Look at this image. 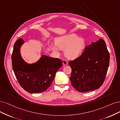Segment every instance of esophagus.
Segmentation results:
<instances>
[{"label": "esophagus", "instance_id": "esophagus-1", "mask_svg": "<svg viewBox=\"0 0 120 120\" xmlns=\"http://www.w3.org/2000/svg\"><path fill=\"white\" fill-rule=\"evenodd\" d=\"M62 62H63V65H64V66H66V65H67L68 64L67 61H66V60H65V59H63V60H62Z\"/></svg>", "mask_w": 120, "mask_h": 120}]
</instances>
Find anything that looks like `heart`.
<instances>
[{"instance_id": "heart-1", "label": "heart", "mask_w": 120, "mask_h": 120, "mask_svg": "<svg viewBox=\"0 0 120 120\" xmlns=\"http://www.w3.org/2000/svg\"><path fill=\"white\" fill-rule=\"evenodd\" d=\"M55 44H50V47L55 53L59 52L58 47L64 50L65 56L74 59L80 55L86 46L85 41L75 34H70L56 38Z\"/></svg>"}]
</instances>
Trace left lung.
I'll return each mask as SVG.
<instances>
[{
  "label": "left lung",
  "instance_id": "left-lung-1",
  "mask_svg": "<svg viewBox=\"0 0 120 120\" xmlns=\"http://www.w3.org/2000/svg\"><path fill=\"white\" fill-rule=\"evenodd\" d=\"M109 61L110 54L104 40L92 42L80 56L69 61L72 86L81 92L98 89L105 80Z\"/></svg>",
  "mask_w": 120,
  "mask_h": 120
}]
</instances>
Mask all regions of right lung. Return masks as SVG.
Segmentation results:
<instances>
[{
  "instance_id": "1",
  "label": "right lung",
  "mask_w": 120,
  "mask_h": 120,
  "mask_svg": "<svg viewBox=\"0 0 120 120\" xmlns=\"http://www.w3.org/2000/svg\"><path fill=\"white\" fill-rule=\"evenodd\" d=\"M24 42L20 38L14 45L12 62L15 76L21 87L27 92H43L50 86L56 72L62 66V62L59 58L43 55L37 62L26 63L20 54V48Z\"/></svg>"
}]
</instances>
